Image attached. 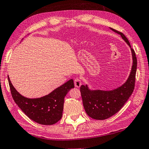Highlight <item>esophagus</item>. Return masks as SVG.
Wrapping results in <instances>:
<instances>
[{"mask_svg":"<svg viewBox=\"0 0 149 149\" xmlns=\"http://www.w3.org/2000/svg\"><path fill=\"white\" fill-rule=\"evenodd\" d=\"M74 82L75 87H77V88H79L82 84L81 80L79 79V78H77V79H75L74 81Z\"/></svg>","mask_w":149,"mask_h":149,"instance_id":"esophagus-1","label":"esophagus"}]
</instances>
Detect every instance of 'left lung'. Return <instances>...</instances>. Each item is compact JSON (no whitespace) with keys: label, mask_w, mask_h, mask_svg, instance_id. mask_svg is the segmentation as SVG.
Returning <instances> with one entry per match:
<instances>
[{"label":"left lung","mask_w":149,"mask_h":149,"mask_svg":"<svg viewBox=\"0 0 149 149\" xmlns=\"http://www.w3.org/2000/svg\"><path fill=\"white\" fill-rule=\"evenodd\" d=\"M114 33L120 35L130 48L132 57V65L127 81L119 87L111 91L91 90L87 84L81 86L82 103L86 114L96 120L109 118L122 109L134 88L137 60L135 52L131 48L129 41L124 34L110 28Z\"/></svg>","instance_id":"left-lung-1"}]
</instances>
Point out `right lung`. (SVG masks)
<instances>
[{"instance_id":"1","label":"right lung","mask_w":149,"mask_h":149,"mask_svg":"<svg viewBox=\"0 0 149 149\" xmlns=\"http://www.w3.org/2000/svg\"><path fill=\"white\" fill-rule=\"evenodd\" d=\"M12 97L19 108L31 120L40 125H51L56 123L63 116L65 97L74 88L72 79L54 89L49 95L40 98H29L18 92L8 77Z\"/></svg>"}]
</instances>
